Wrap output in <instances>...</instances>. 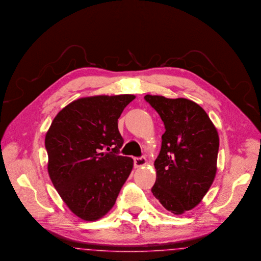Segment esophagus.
<instances>
[{
    "label": "esophagus",
    "mask_w": 261,
    "mask_h": 261,
    "mask_svg": "<svg viewBox=\"0 0 261 261\" xmlns=\"http://www.w3.org/2000/svg\"><path fill=\"white\" fill-rule=\"evenodd\" d=\"M146 164V159L145 157H136L134 158V166L135 168H140L145 166Z\"/></svg>",
    "instance_id": "obj_1"
}]
</instances>
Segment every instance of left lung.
<instances>
[{"mask_svg": "<svg viewBox=\"0 0 261 261\" xmlns=\"http://www.w3.org/2000/svg\"><path fill=\"white\" fill-rule=\"evenodd\" d=\"M145 100L166 129L151 191L164 208L181 215L198 205L215 179L219 134L207 113L191 100L158 95H146Z\"/></svg>", "mask_w": 261, "mask_h": 261, "instance_id": "left-lung-1", "label": "left lung"}]
</instances>
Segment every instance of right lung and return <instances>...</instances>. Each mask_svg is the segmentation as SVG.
<instances>
[{"label":"right lung","instance_id":"1","mask_svg":"<svg viewBox=\"0 0 261 261\" xmlns=\"http://www.w3.org/2000/svg\"><path fill=\"white\" fill-rule=\"evenodd\" d=\"M134 99L131 94L77 99L57 114L46 132L48 175L80 219L103 218L132 171L133 159L118 155L123 139L117 119ZM105 148L112 151L103 153Z\"/></svg>","mask_w":261,"mask_h":261}]
</instances>
